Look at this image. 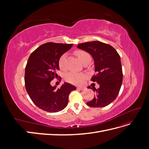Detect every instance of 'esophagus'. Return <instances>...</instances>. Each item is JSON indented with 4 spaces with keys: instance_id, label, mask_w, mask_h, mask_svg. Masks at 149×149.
<instances>
[{
    "instance_id": "obj_1",
    "label": "esophagus",
    "mask_w": 149,
    "mask_h": 149,
    "mask_svg": "<svg viewBox=\"0 0 149 149\" xmlns=\"http://www.w3.org/2000/svg\"><path fill=\"white\" fill-rule=\"evenodd\" d=\"M77 89L78 90H79V91H84V90L86 89V88H84V87H78Z\"/></svg>"
}]
</instances>
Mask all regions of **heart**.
<instances>
[{"mask_svg":"<svg viewBox=\"0 0 149 149\" xmlns=\"http://www.w3.org/2000/svg\"><path fill=\"white\" fill-rule=\"evenodd\" d=\"M75 54L83 63L86 61H90L91 59L89 54L85 51L78 50L75 52ZM66 53H64L60 57L59 60H58V65H59L60 68L62 70H65L66 69ZM84 77L85 75L84 74L71 71L65 75V79L70 83L79 84L82 83Z\"/></svg>","mask_w":149,"mask_h":149,"instance_id":"obj_1","label":"heart"}]
</instances>
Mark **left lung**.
<instances>
[{
	"instance_id": "1",
	"label": "left lung",
	"mask_w": 149,
	"mask_h": 149,
	"mask_svg": "<svg viewBox=\"0 0 149 149\" xmlns=\"http://www.w3.org/2000/svg\"><path fill=\"white\" fill-rule=\"evenodd\" d=\"M77 47L89 53L93 58L96 74L93 76L91 80L100 84L97 89L88 87L96 91V95L87 104L93 107L109 105L118 96L123 83V70L119 55L110 45L100 41L80 43Z\"/></svg>"
}]
</instances>
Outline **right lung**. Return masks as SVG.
<instances>
[{
	"instance_id": "1",
	"label": "right lung",
	"mask_w": 149,
	"mask_h": 149,
	"mask_svg": "<svg viewBox=\"0 0 149 149\" xmlns=\"http://www.w3.org/2000/svg\"><path fill=\"white\" fill-rule=\"evenodd\" d=\"M72 46L73 44L47 43L36 49L29 58L25 67V88L31 101L43 111L57 112L64 109L70 93L76 89L74 86L67 83L58 89L50 84L58 76L60 57Z\"/></svg>"
}]
</instances>
